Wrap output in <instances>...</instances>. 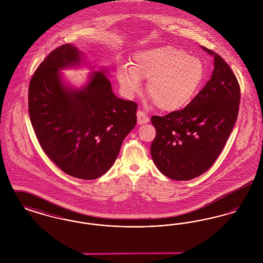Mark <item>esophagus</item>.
Here are the masks:
<instances>
[{
	"label": "esophagus",
	"instance_id": "esophagus-1",
	"mask_svg": "<svg viewBox=\"0 0 263 263\" xmlns=\"http://www.w3.org/2000/svg\"><path fill=\"white\" fill-rule=\"evenodd\" d=\"M149 122V117L147 116V114L141 110H138L137 111V123L139 125H142V124H145V123H148Z\"/></svg>",
	"mask_w": 263,
	"mask_h": 263
}]
</instances>
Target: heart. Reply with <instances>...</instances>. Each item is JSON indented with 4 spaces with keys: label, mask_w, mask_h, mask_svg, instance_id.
Instances as JSON below:
<instances>
[{
    "label": "heart",
    "mask_w": 263,
    "mask_h": 263,
    "mask_svg": "<svg viewBox=\"0 0 263 263\" xmlns=\"http://www.w3.org/2000/svg\"><path fill=\"white\" fill-rule=\"evenodd\" d=\"M116 78L128 99L141 91L142 80H148L147 92L153 101L161 110L174 112L194 99L204 81L205 67L186 51L164 45L136 52L131 66L117 69Z\"/></svg>",
    "instance_id": "heart-1"
}]
</instances>
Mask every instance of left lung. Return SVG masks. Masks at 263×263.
<instances>
[{"instance_id": "obj_1", "label": "left lung", "mask_w": 263, "mask_h": 263, "mask_svg": "<svg viewBox=\"0 0 263 263\" xmlns=\"http://www.w3.org/2000/svg\"><path fill=\"white\" fill-rule=\"evenodd\" d=\"M201 48L214 57L211 79L183 109L151 118L157 130L151 145L153 161L175 180H189L208 171L238 118L240 92L236 76L221 56Z\"/></svg>"}]
</instances>
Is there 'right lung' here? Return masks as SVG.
Listing matches in <instances>:
<instances>
[{
    "mask_svg": "<svg viewBox=\"0 0 263 263\" xmlns=\"http://www.w3.org/2000/svg\"><path fill=\"white\" fill-rule=\"evenodd\" d=\"M75 45L64 44L39 65L28 88V111L45 154L67 175L96 179L112 166L122 142L137 122V104L117 98L99 68L81 88L61 71L88 65Z\"/></svg>",
    "mask_w": 263,
    "mask_h": 263,
    "instance_id": "1",
    "label": "right lung"
}]
</instances>
